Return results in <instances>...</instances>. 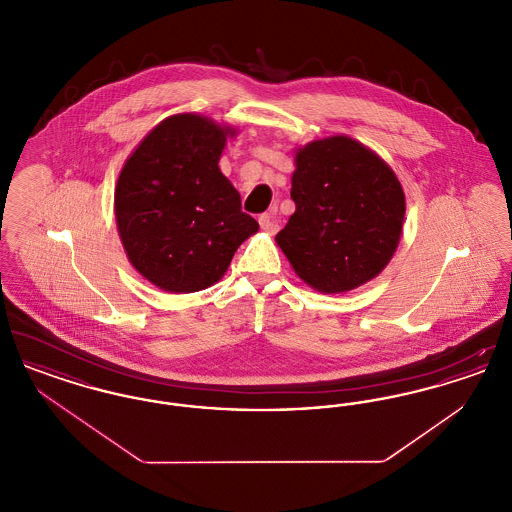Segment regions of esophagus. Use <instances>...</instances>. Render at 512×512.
<instances>
[{
	"label": "esophagus",
	"mask_w": 512,
	"mask_h": 512,
	"mask_svg": "<svg viewBox=\"0 0 512 512\" xmlns=\"http://www.w3.org/2000/svg\"><path fill=\"white\" fill-rule=\"evenodd\" d=\"M259 224L261 228L268 232V234H276L278 228H280V220H278V211L276 209H270L265 215L259 217Z\"/></svg>",
	"instance_id": "esophagus-1"
}]
</instances>
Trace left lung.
I'll return each mask as SVG.
<instances>
[{"label": "left lung", "instance_id": "obj_1", "mask_svg": "<svg viewBox=\"0 0 512 512\" xmlns=\"http://www.w3.org/2000/svg\"><path fill=\"white\" fill-rule=\"evenodd\" d=\"M293 213L276 244L297 276L322 293L363 286L390 263L405 219V194L390 165L349 136L295 153Z\"/></svg>", "mask_w": 512, "mask_h": 512}]
</instances>
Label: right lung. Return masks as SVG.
<instances>
[{
  "label": "right lung",
  "mask_w": 512,
  "mask_h": 512,
  "mask_svg": "<svg viewBox=\"0 0 512 512\" xmlns=\"http://www.w3.org/2000/svg\"><path fill=\"white\" fill-rule=\"evenodd\" d=\"M234 130L182 113L159 122L126 159L115 219L128 261L171 293L219 282L236 249L259 230L220 172L226 136Z\"/></svg>",
  "instance_id": "1"
}]
</instances>
